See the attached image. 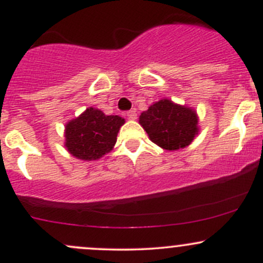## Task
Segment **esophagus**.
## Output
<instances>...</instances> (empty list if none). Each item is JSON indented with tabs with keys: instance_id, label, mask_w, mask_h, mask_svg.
Returning a JSON list of instances; mask_svg holds the SVG:
<instances>
[{
	"instance_id": "34e87169",
	"label": "esophagus",
	"mask_w": 263,
	"mask_h": 263,
	"mask_svg": "<svg viewBox=\"0 0 263 263\" xmlns=\"http://www.w3.org/2000/svg\"><path fill=\"white\" fill-rule=\"evenodd\" d=\"M127 117H128L129 120H136V119H137V114H136V110L127 111Z\"/></svg>"
}]
</instances>
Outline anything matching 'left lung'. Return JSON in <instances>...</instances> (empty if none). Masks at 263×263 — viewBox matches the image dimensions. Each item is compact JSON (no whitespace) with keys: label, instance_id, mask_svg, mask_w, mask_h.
<instances>
[{"label":"left lung","instance_id":"left-lung-1","mask_svg":"<svg viewBox=\"0 0 263 263\" xmlns=\"http://www.w3.org/2000/svg\"><path fill=\"white\" fill-rule=\"evenodd\" d=\"M140 123L151 141L168 151L186 147L198 134L197 114L170 100H161L149 106L141 114Z\"/></svg>","mask_w":263,"mask_h":263}]
</instances>
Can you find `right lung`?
<instances>
[{"label": "right lung", "mask_w": 263, "mask_h": 263, "mask_svg": "<svg viewBox=\"0 0 263 263\" xmlns=\"http://www.w3.org/2000/svg\"><path fill=\"white\" fill-rule=\"evenodd\" d=\"M123 123L125 120L122 117L106 116L100 110L87 108L78 119L66 125V148L79 159H99L112 149Z\"/></svg>", "instance_id": "obj_1"}]
</instances>
